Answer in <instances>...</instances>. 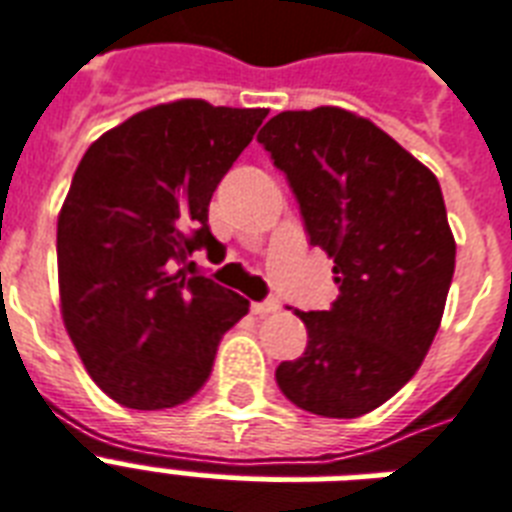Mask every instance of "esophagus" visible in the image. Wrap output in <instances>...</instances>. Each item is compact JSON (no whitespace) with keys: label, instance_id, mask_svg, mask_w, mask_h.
Returning <instances> with one entry per match:
<instances>
[{"label":"esophagus","instance_id":"obj_1","mask_svg":"<svg viewBox=\"0 0 512 512\" xmlns=\"http://www.w3.org/2000/svg\"><path fill=\"white\" fill-rule=\"evenodd\" d=\"M281 303L279 300H265V303H252V313L255 316H271V313H279Z\"/></svg>","mask_w":512,"mask_h":512}]
</instances>
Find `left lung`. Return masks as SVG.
Listing matches in <instances>:
<instances>
[{"mask_svg":"<svg viewBox=\"0 0 512 512\" xmlns=\"http://www.w3.org/2000/svg\"><path fill=\"white\" fill-rule=\"evenodd\" d=\"M257 140L340 284L329 311H297L308 345L276 382L305 412H372L412 380L441 327L457 255L441 185L388 132L337 106L281 111Z\"/></svg>","mask_w":512,"mask_h":512,"instance_id":"obj_1","label":"left lung"}]
</instances>
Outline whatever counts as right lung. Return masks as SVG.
Listing matches in <instances>:
<instances>
[{"label": "right lung", "instance_id": "right-lung-1", "mask_svg": "<svg viewBox=\"0 0 512 512\" xmlns=\"http://www.w3.org/2000/svg\"><path fill=\"white\" fill-rule=\"evenodd\" d=\"M265 116L170 100L103 132L76 167L58 215L60 316L87 374L122 406L188 401L247 316L244 297L177 265L217 244L209 199Z\"/></svg>", "mask_w": 512, "mask_h": 512}]
</instances>
